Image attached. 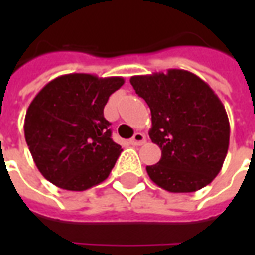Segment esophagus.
I'll return each instance as SVG.
<instances>
[{"mask_svg":"<svg viewBox=\"0 0 255 255\" xmlns=\"http://www.w3.org/2000/svg\"><path fill=\"white\" fill-rule=\"evenodd\" d=\"M146 142V136H144V133L142 132H136L132 136V139L129 140V143L133 144V146H140V144H143Z\"/></svg>","mask_w":255,"mask_h":255,"instance_id":"obj_1","label":"esophagus"}]
</instances>
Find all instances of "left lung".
Listing matches in <instances>:
<instances>
[{"label":"left lung","mask_w":255,"mask_h":255,"mask_svg":"<svg viewBox=\"0 0 255 255\" xmlns=\"http://www.w3.org/2000/svg\"><path fill=\"white\" fill-rule=\"evenodd\" d=\"M129 82L149 105V136L161 149V160L146 166L150 179L169 192H194L212 183L230 146L228 116L213 90L184 69Z\"/></svg>","instance_id":"left-lung-1"}]
</instances>
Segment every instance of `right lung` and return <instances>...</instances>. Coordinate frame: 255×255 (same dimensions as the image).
Instances as JSON below:
<instances>
[{
    "label": "right lung",
    "instance_id": "1",
    "mask_svg": "<svg viewBox=\"0 0 255 255\" xmlns=\"http://www.w3.org/2000/svg\"><path fill=\"white\" fill-rule=\"evenodd\" d=\"M123 84L119 76L68 73L35 95L25 113L24 136L46 180L84 191L109 176L123 149L112 140L104 108Z\"/></svg>",
    "mask_w": 255,
    "mask_h": 255
}]
</instances>
